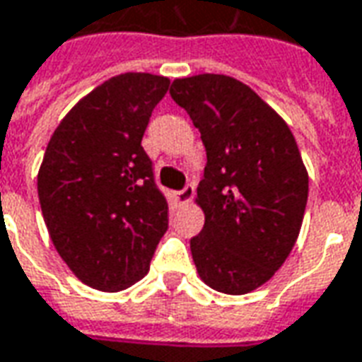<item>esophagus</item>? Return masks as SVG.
Returning <instances> with one entry per match:
<instances>
[{
  "mask_svg": "<svg viewBox=\"0 0 362 362\" xmlns=\"http://www.w3.org/2000/svg\"><path fill=\"white\" fill-rule=\"evenodd\" d=\"M193 197H195V185H193V183H187L181 191H177L175 193V199L179 205H187Z\"/></svg>",
  "mask_w": 362,
  "mask_h": 362,
  "instance_id": "esophagus-1",
  "label": "esophagus"
}]
</instances>
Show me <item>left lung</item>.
<instances>
[{"instance_id":"left-lung-1","label":"left lung","mask_w":362,"mask_h":362,"mask_svg":"<svg viewBox=\"0 0 362 362\" xmlns=\"http://www.w3.org/2000/svg\"><path fill=\"white\" fill-rule=\"evenodd\" d=\"M171 98L191 116L206 149L197 203L203 230L191 238L201 280L243 296L286 262L308 205V171L288 124L236 78H177Z\"/></svg>"}]
</instances>
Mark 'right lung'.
I'll use <instances>...</instances> for the list:
<instances>
[{"mask_svg":"<svg viewBox=\"0 0 362 362\" xmlns=\"http://www.w3.org/2000/svg\"><path fill=\"white\" fill-rule=\"evenodd\" d=\"M169 78L126 72L82 98L54 129L37 177L51 240L86 286L141 280L169 226V206L141 146Z\"/></svg>","mask_w":362,"mask_h":362,"instance_id":"right-lung-1","label":"right lung"}]
</instances>
